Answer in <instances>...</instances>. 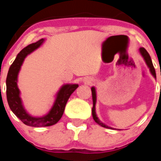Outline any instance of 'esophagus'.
<instances>
[{"label":"esophagus","instance_id":"obj_1","mask_svg":"<svg viewBox=\"0 0 161 161\" xmlns=\"http://www.w3.org/2000/svg\"><path fill=\"white\" fill-rule=\"evenodd\" d=\"M84 81H85V82L86 84H91L92 82V79H90V78H86V79H84Z\"/></svg>","mask_w":161,"mask_h":161}]
</instances>
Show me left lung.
Returning <instances> with one entry per match:
<instances>
[{"label": "left lung", "instance_id": "1", "mask_svg": "<svg viewBox=\"0 0 161 161\" xmlns=\"http://www.w3.org/2000/svg\"><path fill=\"white\" fill-rule=\"evenodd\" d=\"M139 53L141 54V56L142 57L143 60L145 61L146 64H147V67L149 68L150 69V71L153 76L154 79H157L156 77V71L155 69H154L153 64L152 60H151V58L148 52L147 51V50L145 49L144 47H140L139 50ZM91 90H92V103H93V107H92V118H93L94 121L97 123L98 125H100V126L103 128H106V129H114V128L110 127V126H108L107 125H105L104 123L102 122L99 118L97 117V113H96V103H97V91H96V88L94 86H92L91 88Z\"/></svg>", "mask_w": 161, "mask_h": 161}]
</instances>
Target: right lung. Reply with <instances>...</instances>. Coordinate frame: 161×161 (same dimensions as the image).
I'll return each instance as SVG.
<instances>
[{
  "label": "right lung",
  "mask_w": 161,
  "mask_h": 161,
  "mask_svg": "<svg viewBox=\"0 0 161 161\" xmlns=\"http://www.w3.org/2000/svg\"><path fill=\"white\" fill-rule=\"evenodd\" d=\"M44 40V39H41L36 43H31L18 53L9 69L6 79V94L9 108L24 124L32 127H47L56 124L62 117L65 105L71 93L79 87L78 84H64L61 86L56 93L53 106L49 112L43 116L34 117L26 111L20 97V90L18 86V76L25 58L34 50L38 49Z\"/></svg>",
  "instance_id": "right-lung-1"
}]
</instances>
